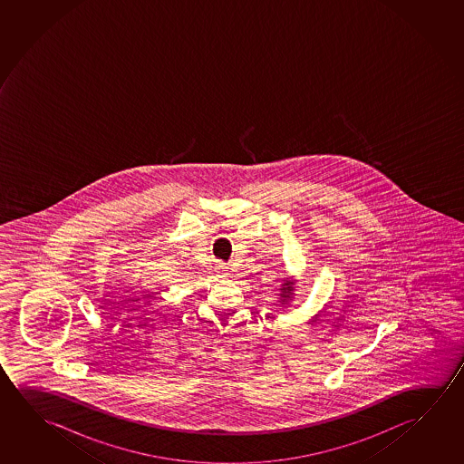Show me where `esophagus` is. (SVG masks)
Returning <instances> with one entry per match:
<instances>
[{
	"label": "esophagus",
	"instance_id": "1",
	"mask_svg": "<svg viewBox=\"0 0 464 464\" xmlns=\"http://www.w3.org/2000/svg\"><path fill=\"white\" fill-rule=\"evenodd\" d=\"M217 272H218V274H221V275H227V274H228V268H227V266H223V264H221V266H217Z\"/></svg>",
	"mask_w": 464,
	"mask_h": 464
}]
</instances>
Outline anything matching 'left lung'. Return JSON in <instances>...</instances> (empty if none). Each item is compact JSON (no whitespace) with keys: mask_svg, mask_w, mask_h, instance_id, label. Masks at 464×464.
<instances>
[{"mask_svg":"<svg viewBox=\"0 0 464 464\" xmlns=\"http://www.w3.org/2000/svg\"><path fill=\"white\" fill-rule=\"evenodd\" d=\"M280 291L281 304H288L289 299H291V297H293V295H295V293H293V291H295V281L286 278V280H285V283L281 285Z\"/></svg>","mask_w":464,"mask_h":464,"instance_id":"1","label":"left lung"}]
</instances>
